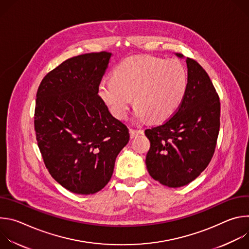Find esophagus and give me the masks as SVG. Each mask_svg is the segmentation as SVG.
Listing matches in <instances>:
<instances>
[{
    "mask_svg": "<svg viewBox=\"0 0 249 249\" xmlns=\"http://www.w3.org/2000/svg\"><path fill=\"white\" fill-rule=\"evenodd\" d=\"M144 131L143 130H134V129H130V137L131 139L135 138L136 136L140 135V134H143Z\"/></svg>",
    "mask_w": 249,
    "mask_h": 249,
    "instance_id": "1",
    "label": "esophagus"
}]
</instances>
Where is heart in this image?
<instances>
[{"label": "heart", "instance_id": "1", "mask_svg": "<svg viewBox=\"0 0 249 249\" xmlns=\"http://www.w3.org/2000/svg\"><path fill=\"white\" fill-rule=\"evenodd\" d=\"M187 87L188 73L180 61L134 56L116 66L112 78L99 83L98 95L118 119L128 115L134 97L136 119L160 122L179 107Z\"/></svg>", "mask_w": 249, "mask_h": 249}]
</instances>
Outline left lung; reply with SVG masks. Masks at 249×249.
Wrapping results in <instances>:
<instances>
[{"mask_svg":"<svg viewBox=\"0 0 249 249\" xmlns=\"http://www.w3.org/2000/svg\"><path fill=\"white\" fill-rule=\"evenodd\" d=\"M178 58H185L175 53ZM188 87L174 115L147 129L150 175L167 187L184 186L201 174L214 155L220 130V98L206 71L186 58Z\"/></svg>","mask_w":249,"mask_h":249,"instance_id":"left-lung-1","label":"left lung"}]
</instances>
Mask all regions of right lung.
<instances>
[{
	"mask_svg": "<svg viewBox=\"0 0 249 249\" xmlns=\"http://www.w3.org/2000/svg\"><path fill=\"white\" fill-rule=\"evenodd\" d=\"M111 56L103 51L70 58L44 77L36 93L34 128L44 163L76 194L96 193L109 182L130 139L97 94Z\"/></svg>",
	"mask_w": 249,
	"mask_h": 249,
	"instance_id": "right-lung-1",
	"label": "right lung"
}]
</instances>
